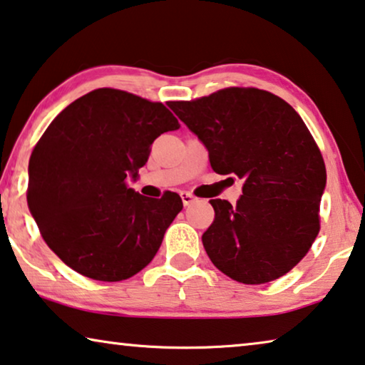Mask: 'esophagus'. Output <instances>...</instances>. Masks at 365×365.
Returning <instances> with one entry per match:
<instances>
[{
  "instance_id": "esophagus-1",
  "label": "esophagus",
  "mask_w": 365,
  "mask_h": 365,
  "mask_svg": "<svg viewBox=\"0 0 365 365\" xmlns=\"http://www.w3.org/2000/svg\"><path fill=\"white\" fill-rule=\"evenodd\" d=\"M180 198H182V201H183V205L185 206H188V205H192V203H195V201H197L198 198H195L192 193H188V192H182L180 193Z\"/></svg>"
}]
</instances>
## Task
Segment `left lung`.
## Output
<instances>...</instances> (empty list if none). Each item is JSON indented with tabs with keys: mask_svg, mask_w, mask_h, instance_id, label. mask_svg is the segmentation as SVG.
Wrapping results in <instances>:
<instances>
[{
	"mask_svg": "<svg viewBox=\"0 0 365 365\" xmlns=\"http://www.w3.org/2000/svg\"><path fill=\"white\" fill-rule=\"evenodd\" d=\"M168 106L208 150L216 173L244 180L235 206L210 200L215 221L201 241L211 262L247 285L285 275L318 236L326 187L322 152L300 114L257 88H225Z\"/></svg>",
	"mask_w": 365,
	"mask_h": 365,
	"instance_id": "1",
	"label": "left lung"
}]
</instances>
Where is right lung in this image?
<instances>
[{"mask_svg":"<svg viewBox=\"0 0 365 365\" xmlns=\"http://www.w3.org/2000/svg\"><path fill=\"white\" fill-rule=\"evenodd\" d=\"M178 128L162 103L113 88L90 91L53 119L31 154L27 206L63 264L119 282L154 259L182 198H148L128 182L139 178L152 143Z\"/></svg>","mask_w":365,"mask_h":365,"instance_id":"add662e5","label":"right lung"}]
</instances>
